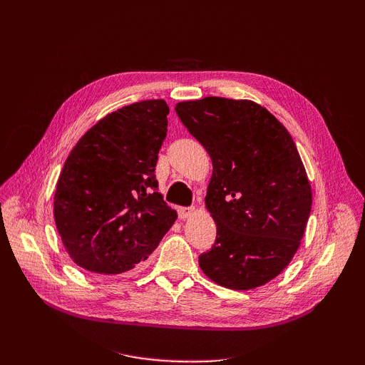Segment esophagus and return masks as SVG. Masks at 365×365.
I'll return each instance as SVG.
<instances>
[{
    "mask_svg": "<svg viewBox=\"0 0 365 365\" xmlns=\"http://www.w3.org/2000/svg\"><path fill=\"white\" fill-rule=\"evenodd\" d=\"M178 213H180L181 219H187V217H190L195 213V207H180Z\"/></svg>",
    "mask_w": 365,
    "mask_h": 365,
    "instance_id": "esophagus-1",
    "label": "esophagus"
}]
</instances>
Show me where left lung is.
Returning a JSON list of instances; mask_svg holds the SVG:
<instances>
[{"instance_id":"left-lung-1","label":"left lung","mask_w":365,"mask_h":365,"mask_svg":"<svg viewBox=\"0 0 365 365\" xmlns=\"http://www.w3.org/2000/svg\"><path fill=\"white\" fill-rule=\"evenodd\" d=\"M175 111L213 163L205 207L217 235L200 256L202 272L235 291L267 284L292 260L312 207L291 134L252 101L204 97Z\"/></svg>"}]
</instances>
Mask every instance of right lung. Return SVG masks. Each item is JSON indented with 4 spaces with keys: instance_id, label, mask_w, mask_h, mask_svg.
<instances>
[{
    "instance_id": "right-lung-1",
    "label": "right lung",
    "mask_w": 365,
    "mask_h": 365,
    "mask_svg": "<svg viewBox=\"0 0 365 365\" xmlns=\"http://www.w3.org/2000/svg\"><path fill=\"white\" fill-rule=\"evenodd\" d=\"M161 98L105 115L76 143L54 192V222L68 256L86 271L138 268L178 217L157 192L168 132Z\"/></svg>"
}]
</instances>
